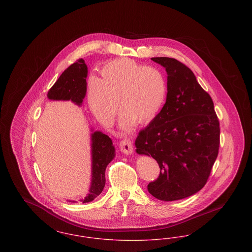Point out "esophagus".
I'll return each mask as SVG.
<instances>
[{"mask_svg": "<svg viewBox=\"0 0 252 252\" xmlns=\"http://www.w3.org/2000/svg\"><path fill=\"white\" fill-rule=\"evenodd\" d=\"M120 149L124 154L131 155L133 153V144H132L131 141H129L127 139L121 141Z\"/></svg>", "mask_w": 252, "mask_h": 252, "instance_id": "esophagus-1", "label": "esophagus"}]
</instances>
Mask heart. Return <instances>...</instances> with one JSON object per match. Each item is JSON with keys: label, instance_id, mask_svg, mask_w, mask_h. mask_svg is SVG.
Listing matches in <instances>:
<instances>
[{"label": "heart", "instance_id": "b5f03b06", "mask_svg": "<svg viewBox=\"0 0 252 252\" xmlns=\"http://www.w3.org/2000/svg\"><path fill=\"white\" fill-rule=\"evenodd\" d=\"M102 78L91 76L88 80L87 99L98 120L110 126L120 108L121 128L129 130L136 122L153 120L166 96L163 73L151 66H144L129 59L109 61L101 69Z\"/></svg>", "mask_w": 252, "mask_h": 252}]
</instances>
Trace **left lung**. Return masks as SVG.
<instances>
[{
  "instance_id": "1",
  "label": "left lung",
  "mask_w": 252,
  "mask_h": 252,
  "mask_svg": "<svg viewBox=\"0 0 252 252\" xmlns=\"http://www.w3.org/2000/svg\"><path fill=\"white\" fill-rule=\"evenodd\" d=\"M151 60L167 72L166 102L139 133L136 152L152 157L160 168L148 192L159 200H180L208 180L218 155L219 121L211 96L187 66L170 58Z\"/></svg>"
}]
</instances>
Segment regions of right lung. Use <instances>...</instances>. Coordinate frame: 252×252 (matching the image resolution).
Listing matches in <instances>:
<instances>
[{
	"label": "right lung",
	"instance_id": "1",
	"mask_svg": "<svg viewBox=\"0 0 252 252\" xmlns=\"http://www.w3.org/2000/svg\"><path fill=\"white\" fill-rule=\"evenodd\" d=\"M88 67L83 60H77L67 68L57 82L50 89L47 97L50 100L72 101L81 106L87 93ZM94 131V129H92ZM92 141V182L88 195L80 199L88 203L96 198L105 187V172L108 163L115 157V148L111 139L103 132L94 131L91 135ZM70 202H76L71 201Z\"/></svg>",
	"mask_w": 252,
	"mask_h": 252
}]
</instances>
